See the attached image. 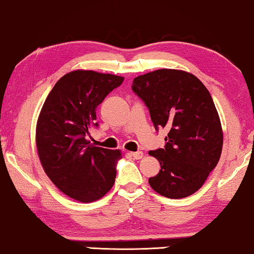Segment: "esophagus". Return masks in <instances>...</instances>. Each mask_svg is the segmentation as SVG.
<instances>
[{
  "label": "esophagus",
  "instance_id": "esophagus-1",
  "mask_svg": "<svg viewBox=\"0 0 254 254\" xmlns=\"http://www.w3.org/2000/svg\"><path fill=\"white\" fill-rule=\"evenodd\" d=\"M130 156L134 158V159H141L143 157V152L142 151H137V152H129Z\"/></svg>",
  "mask_w": 254,
  "mask_h": 254
}]
</instances>
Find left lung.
<instances>
[{
    "mask_svg": "<svg viewBox=\"0 0 254 254\" xmlns=\"http://www.w3.org/2000/svg\"><path fill=\"white\" fill-rule=\"evenodd\" d=\"M131 89L145 103L154 128L168 131L164 149L149 152L160 164L149 179L151 188L173 199L194 193L218 165L223 144L207 88L191 73L161 68L136 76Z\"/></svg>",
    "mask_w": 254,
    "mask_h": 254,
    "instance_id": "obj_1",
    "label": "left lung"
}]
</instances>
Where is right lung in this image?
I'll list each match as a JSON object with an SVG mask.
<instances>
[{"label": "right lung", "instance_id": "obj_1", "mask_svg": "<svg viewBox=\"0 0 254 254\" xmlns=\"http://www.w3.org/2000/svg\"><path fill=\"white\" fill-rule=\"evenodd\" d=\"M123 76L76 69L58 80L36 123V148L48 178L66 196L90 203L115 185L120 150L91 144L89 129L98 126L96 108L119 87Z\"/></svg>", "mask_w": 254, "mask_h": 254}]
</instances>
